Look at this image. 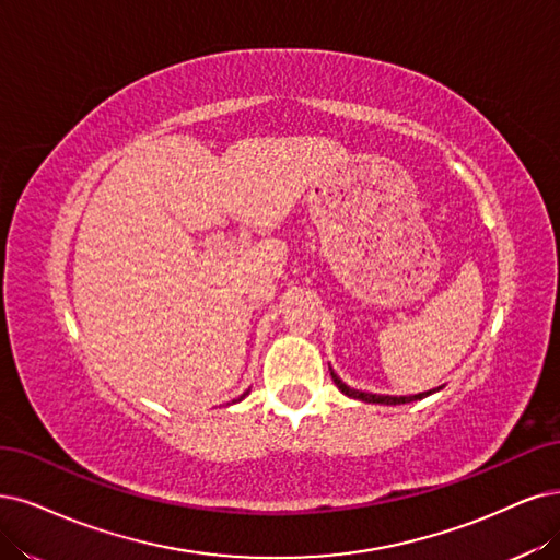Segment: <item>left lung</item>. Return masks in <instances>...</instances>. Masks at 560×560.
Here are the masks:
<instances>
[{"label": "left lung", "mask_w": 560, "mask_h": 560, "mask_svg": "<svg viewBox=\"0 0 560 560\" xmlns=\"http://www.w3.org/2000/svg\"><path fill=\"white\" fill-rule=\"evenodd\" d=\"M329 374H332V381L335 385L343 392L346 397H353V399H360V401H366V404H385V406H397V404H410V401H418V399H424L429 395H433L436 389H429V392H420V395H412V397H389V395H371V392H360V389H353L348 387L332 369H329Z\"/></svg>", "instance_id": "obj_1"}]
</instances>
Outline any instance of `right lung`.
I'll return each mask as SVG.
<instances>
[{
	"mask_svg": "<svg viewBox=\"0 0 560 560\" xmlns=\"http://www.w3.org/2000/svg\"><path fill=\"white\" fill-rule=\"evenodd\" d=\"M246 395H248V389H246V392H244V395H242V397H240V399H237V401H242V399H244V397H246Z\"/></svg>",
	"mask_w": 560,
	"mask_h": 560,
	"instance_id": "obj_1",
	"label": "right lung"
}]
</instances>
